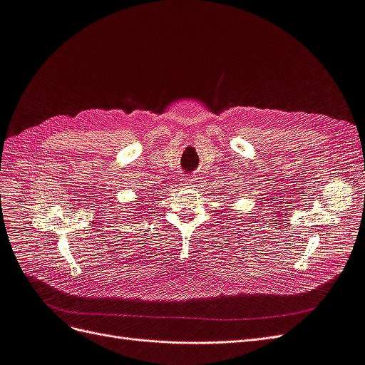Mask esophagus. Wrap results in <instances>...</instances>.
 Here are the masks:
<instances>
[{
	"label": "esophagus",
	"instance_id": "esophagus-1",
	"mask_svg": "<svg viewBox=\"0 0 365 365\" xmlns=\"http://www.w3.org/2000/svg\"><path fill=\"white\" fill-rule=\"evenodd\" d=\"M184 181H185V185H189V187H195L196 185V180L195 178H185Z\"/></svg>",
	"mask_w": 365,
	"mask_h": 365
}]
</instances>
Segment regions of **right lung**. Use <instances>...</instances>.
<instances>
[{
  "label": "right lung",
  "mask_w": 365,
  "mask_h": 365,
  "mask_svg": "<svg viewBox=\"0 0 365 365\" xmlns=\"http://www.w3.org/2000/svg\"><path fill=\"white\" fill-rule=\"evenodd\" d=\"M138 202H141V201H138Z\"/></svg>",
  "instance_id": "right-lung-1"
}]
</instances>
